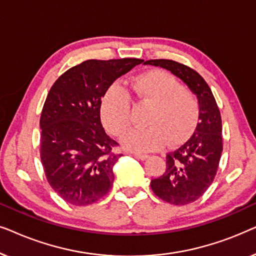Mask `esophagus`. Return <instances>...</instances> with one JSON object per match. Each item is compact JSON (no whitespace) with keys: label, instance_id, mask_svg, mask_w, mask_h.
<instances>
[{"label":"esophagus","instance_id":"esophagus-1","mask_svg":"<svg viewBox=\"0 0 256 256\" xmlns=\"http://www.w3.org/2000/svg\"><path fill=\"white\" fill-rule=\"evenodd\" d=\"M132 155H134L136 158H138V160H146L148 158V155H144V154H138V152H134L132 154Z\"/></svg>","mask_w":256,"mask_h":256}]
</instances>
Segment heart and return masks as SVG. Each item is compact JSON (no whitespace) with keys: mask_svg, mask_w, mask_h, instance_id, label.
Wrapping results in <instances>:
<instances>
[{"mask_svg":"<svg viewBox=\"0 0 256 256\" xmlns=\"http://www.w3.org/2000/svg\"><path fill=\"white\" fill-rule=\"evenodd\" d=\"M132 90L141 102L152 104L146 128H134L122 136L124 148L138 152H154L166 144H180L194 130L199 118V102L188 90L169 73L152 70L135 76ZM100 114L104 127L113 135H121L132 122L128 93L118 85L106 90Z\"/></svg>","mask_w":256,"mask_h":256,"instance_id":"b5f03b06","label":"heart"}]
</instances>
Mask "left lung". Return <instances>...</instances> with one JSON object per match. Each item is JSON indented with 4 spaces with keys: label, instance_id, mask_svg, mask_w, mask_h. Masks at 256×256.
<instances>
[{
    "label": "left lung",
    "instance_id": "obj_1",
    "mask_svg": "<svg viewBox=\"0 0 256 256\" xmlns=\"http://www.w3.org/2000/svg\"><path fill=\"white\" fill-rule=\"evenodd\" d=\"M144 65L160 66L180 78L199 102L196 130L180 148L166 154V169L152 180L154 194L172 205H186L200 198L214 180L222 152V126L220 110L212 90L202 76L180 62L154 59Z\"/></svg>",
    "mask_w": 256,
    "mask_h": 256
}]
</instances>
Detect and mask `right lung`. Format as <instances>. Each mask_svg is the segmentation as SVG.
Returning <instances> with one entry per match:
<instances>
[{
    "label": "right lung",
    "mask_w": 256,
    "mask_h": 256,
    "mask_svg": "<svg viewBox=\"0 0 256 256\" xmlns=\"http://www.w3.org/2000/svg\"><path fill=\"white\" fill-rule=\"evenodd\" d=\"M142 59L82 62L56 80L40 115V160L45 176L60 198L90 205L110 190L116 141L101 124V98L118 78Z\"/></svg>",
    "instance_id": "right-lung-1"
}]
</instances>
